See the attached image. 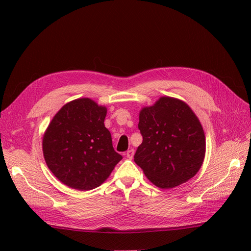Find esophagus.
<instances>
[{"mask_svg": "<svg viewBox=\"0 0 251 251\" xmlns=\"http://www.w3.org/2000/svg\"><path fill=\"white\" fill-rule=\"evenodd\" d=\"M134 154H135V151H134V149H131V150H128V151H126V157H127V158H130V159H132V158H133V156H134Z\"/></svg>", "mask_w": 251, "mask_h": 251, "instance_id": "obj_1", "label": "esophagus"}]
</instances>
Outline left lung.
<instances>
[{
	"label": "left lung",
	"mask_w": 251,
	"mask_h": 251,
	"mask_svg": "<svg viewBox=\"0 0 251 251\" xmlns=\"http://www.w3.org/2000/svg\"><path fill=\"white\" fill-rule=\"evenodd\" d=\"M142 143L134 161L160 188H173L198 173L205 156V135L200 121L182 100L163 96L140 111Z\"/></svg>",
	"instance_id": "obj_1"
}]
</instances>
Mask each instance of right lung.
<instances>
[{"instance_id": "1", "label": "right lung", "mask_w": 251, "mask_h": 251, "mask_svg": "<svg viewBox=\"0 0 251 251\" xmlns=\"http://www.w3.org/2000/svg\"><path fill=\"white\" fill-rule=\"evenodd\" d=\"M105 115V107L79 98L66 103L51 120L43 153L49 170L64 184L78 191L93 189L123 159L114 151Z\"/></svg>"}]
</instances>
